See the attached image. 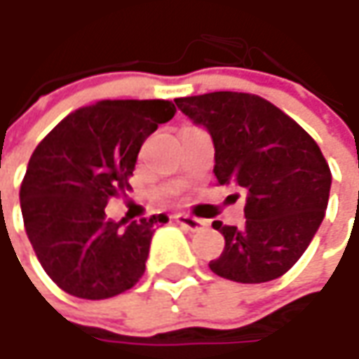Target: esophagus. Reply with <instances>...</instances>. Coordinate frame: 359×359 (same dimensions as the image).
<instances>
[{
	"mask_svg": "<svg viewBox=\"0 0 359 359\" xmlns=\"http://www.w3.org/2000/svg\"><path fill=\"white\" fill-rule=\"evenodd\" d=\"M175 222L182 226V228L189 229V231H200L208 226V222L205 219H200V217H191V215H186V214H180L175 215Z\"/></svg>",
	"mask_w": 359,
	"mask_h": 359,
	"instance_id": "34e87169",
	"label": "esophagus"
}]
</instances>
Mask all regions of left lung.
Wrapping results in <instances>:
<instances>
[{
	"instance_id": "obj_1",
	"label": "left lung",
	"mask_w": 359,
	"mask_h": 359,
	"mask_svg": "<svg viewBox=\"0 0 359 359\" xmlns=\"http://www.w3.org/2000/svg\"><path fill=\"white\" fill-rule=\"evenodd\" d=\"M210 131L219 186L245 191V224L214 228L226 248L210 268L240 283L271 282L296 264L325 215L332 172L308 131L268 100L241 91L177 97Z\"/></svg>"
}]
</instances>
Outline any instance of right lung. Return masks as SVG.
I'll return each mask as SVG.
<instances>
[{"mask_svg":"<svg viewBox=\"0 0 359 359\" xmlns=\"http://www.w3.org/2000/svg\"><path fill=\"white\" fill-rule=\"evenodd\" d=\"M173 116L165 100H105L72 111L35 147L20 187L23 226L69 296L114 297L144 276L154 228L168 217L111 222L105 205L130 189L145 137Z\"/></svg>","mask_w":359,"mask_h":359,"instance_id":"right-lung-1","label":"right lung"}]
</instances>
